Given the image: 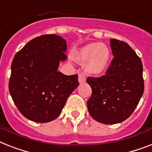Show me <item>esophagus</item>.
<instances>
[{
    "label": "esophagus",
    "instance_id": "34e87169",
    "mask_svg": "<svg viewBox=\"0 0 152 152\" xmlns=\"http://www.w3.org/2000/svg\"><path fill=\"white\" fill-rule=\"evenodd\" d=\"M79 82H80V83H83L86 82V76L83 73L79 74Z\"/></svg>",
    "mask_w": 152,
    "mask_h": 152
}]
</instances>
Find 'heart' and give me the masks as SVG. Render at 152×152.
Segmentation results:
<instances>
[{"label":"heart","instance_id":"obj_1","mask_svg":"<svg viewBox=\"0 0 152 152\" xmlns=\"http://www.w3.org/2000/svg\"><path fill=\"white\" fill-rule=\"evenodd\" d=\"M111 53L108 47L102 43H91L81 48L76 53L80 62L86 63L87 72L94 75L102 74L109 65Z\"/></svg>","mask_w":152,"mask_h":152}]
</instances>
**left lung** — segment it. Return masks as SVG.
<instances>
[{"label": "left lung", "instance_id": "1", "mask_svg": "<svg viewBox=\"0 0 152 152\" xmlns=\"http://www.w3.org/2000/svg\"><path fill=\"white\" fill-rule=\"evenodd\" d=\"M114 56L104 75L89 76L92 89L87 101L91 117L104 124L122 123L137 108L144 93L143 65L140 57L122 40L111 39Z\"/></svg>", "mask_w": 152, "mask_h": 152}]
</instances>
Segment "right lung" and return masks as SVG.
<instances>
[{"label":"right lung","mask_w":152,"mask_h":152,"mask_svg":"<svg viewBox=\"0 0 152 152\" xmlns=\"http://www.w3.org/2000/svg\"><path fill=\"white\" fill-rule=\"evenodd\" d=\"M67 44L61 37L34 38L16 53L8 83L18 111L29 120L48 123L61 114L68 97L78 87V75L58 72L66 59Z\"/></svg>","instance_id":"obj_1"}]
</instances>
